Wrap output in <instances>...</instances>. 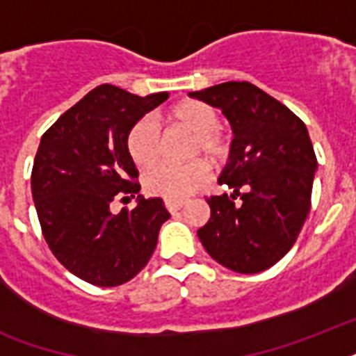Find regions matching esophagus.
Here are the masks:
<instances>
[{"instance_id":"esophagus-1","label":"esophagus","mask_w":356,"mask_h":356,"mask_svg":"<svg viewBox=\"0 0 356 356\" xmlns=\"http://www.w3.org/2000/svg\"><path fill=\"white\" fill-rule=\"evenodd\" d=\"M164 205H166V209L170 212H177L184 207V201L183 200H164Z\"/></svg>"}]
</instances>
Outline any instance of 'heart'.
<instances>
[{
    "label": "heart",
    "instance_id": "1",
    "mask_svg": "<svg viewBox=\"0 0 356 356\" xmlns=\"http://www.w3.org/2000/svg\"><path fill=\"white\" fill-rule=\"evenodd\" d=\"M170 120L175 125L186 127L195 133L192 155H203L212 162L222 161L227 155V138L220 127V113L205 102L188 99L175 105L170 111ZM129 156L138 168L153 166L161 156V127L149 116L140 118L129 129L127 140ZM209 168L205 162L195 161L177 166V164H161L144 175L145 190L153 195L166 200H184L194 190L207 183Z\"/></svg>",
    "mask_w": 356,
    "mask_h": 356
}]
</instances>
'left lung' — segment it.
Listing matches in <instances>:
<instances>
[{
  "label": "left lung",
  "mask_w": 356,
  "mask_h": 356,
  "mask_svg": "<svg viewBox=\"0 0 356 356\" xmlns=\"http://www.w3.org/2000/svg\"><path fill=\"white\" fill-rule=\"evenodd\" d=\"M190 96L222 108L234 134L218 177L233 194L207 200L211 218L197 236L207 253L229 270H268L290 251L309 216L318 162L307 125L248 81H229Z\"/></svg>",
  "instance_id": "1"
}]
</instances>
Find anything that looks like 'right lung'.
I'll return each mask as SVG.
<instances>
[{
    "mask_svg": "<svg viewBox=\"0 0 356 356\" xmlns=\"http://www.w3.org/2000/svg\"><path fill=\"white\" fill-rule=\"evenodd\" d=\"M168 97L102 85L42 136L31 175L42 233L58 262L90 284L131 281L149 262L170 218L161 197L138 194V170L125 145L129 129ZM134 195L133 211H110L114 199Z\"/></svg>",
    "mask_w": 356,
    "mask_h": 356,
    "instance_id": "1",
    "label": "right lung"
}]
</instances>
